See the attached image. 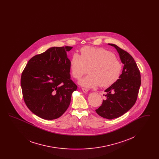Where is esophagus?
Returning a JSON list of instances; mask_svg holds the SVG:
<instances>
[{"mask_svg": "<svg viewBox=\"0 0 159 159\" xmlns=\"http://www.w3.org/2000/svg\"><path fill=\"white\" fill-rule=\"evenodd\" d=\"M82 90L84 93H86V92H87L88 91V89H87L86 88H82Z\"/></svg>", "mask_w": 159, "mask_h": 159, "instance_id": "obj_1", "label": "esophagus"}]
</instances>
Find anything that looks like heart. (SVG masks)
Segmentation results:
<instances>
[{
  "instance_id": "b5f03b06",
  "label": "heart",
  "mask_w": 159,
  "mask_h": 159,
  "mask_svg": "<svg viewBox=\"0 0 159 159\" xmlns=\"http://www.w3.org/2000/svg\"><path fill=\"white\" fill-rule=\"evenodd\" d=\"M81 55L73 54L70 66L73 77L80 79L89 67L90 75L79 81V84L86 88H93L99 84L108 87L116 83L120 77L122 64L113 52L104 48L84 47Z\"/></svg>"
}]
</instances>
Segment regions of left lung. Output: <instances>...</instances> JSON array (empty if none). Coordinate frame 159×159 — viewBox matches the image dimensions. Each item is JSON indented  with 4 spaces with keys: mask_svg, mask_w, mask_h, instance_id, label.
<instances>
[{
    "mask_svg": "<svg viewBox=\"0 0 159 159\" xmlns=\"http://www.w3.org/2000/svg\"><path fill=\"white\" fill-rule=\"evenodd\" d=\"M124 64L120 77L113 84L108 88L106 99L95 111L103 118L113 119L128 112L136 102L141 86V75L136 62L129 53L114 44Z\"/></svg>",
    "mask_w": 159,
    "mask_h": 159,
    "instance_id": "1",
    "label": "left lung"
}]
</instances>
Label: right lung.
Listing matches in <instances>:
<instances>
[{
    "instance_id": "1",
    "label": "right lung",
    "mask_w": 159,
    "mask_h": 159,
    "mask_svg": "<svg viewBox=\"0 0 159 159\" xmlns=\"http://www.w3.org/2000/svg\"><path fill=\"white\" fill-rule=\"evenodd\" d=\"M71 46L52 47L29 61L21 77L23 98L33 113L45 120L61 117L67 110L77 86L70 79Z\"/></svg>"
}]
</instances>
